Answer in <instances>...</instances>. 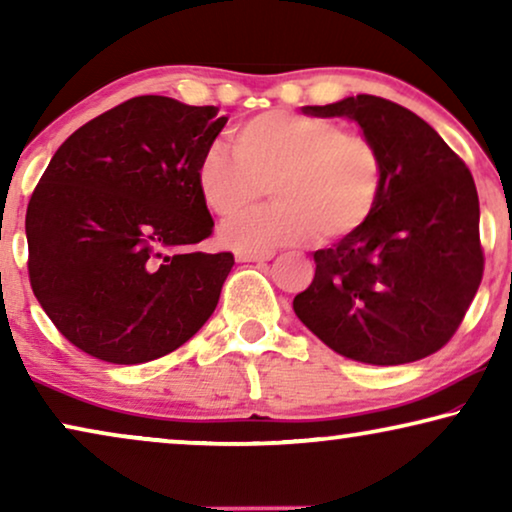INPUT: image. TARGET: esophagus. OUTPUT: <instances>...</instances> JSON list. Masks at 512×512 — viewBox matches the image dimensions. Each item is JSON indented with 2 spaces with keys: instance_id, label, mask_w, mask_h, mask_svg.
Listing matches in <instances>:
<instances>
[{
  "instance_id": "esophagus-1",
  "label": "esophagus",
  "mask_w": 512,
  "mask_h": 512,
  "mask_svg": "<svg viewBox=\"0 0 512 512\" xmlns=\"http://www.w3.org/2000/svg\"><path fill=\"white\" fill-rule=\"evenodd\" d=\"M275 256L270 251V254H237V263H263V261H270V258Z\"/></svg>"
}]
</instances>
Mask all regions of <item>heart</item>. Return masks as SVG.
Segmentation results:
<instances>
[{"label": "heart", "mask_w": 512, "mask_h": 512, "mask_svg": "<svg viewBox=\"0 0 512 512\" xmlns=\"http://www.w3.org/2000/svg\"><path fill=\"white\" fill-rule=\"evenodd\" d=\"M230 137L233 153L212 144L195 170L202 205L212 214H233L219 228L223 247L270 254L317 233L326 242L345 240L380 207L382 153L368 135L340 121L268 111L237 125ZM268 185L276 205L247 210Z\"/></svg>", "instance_id": "heart-1"}]
</instances>
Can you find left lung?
Instances as JSON below:
<instances>
[{"label": "left lung", "mask_w": 512, "mask_h": 512, "mask_svg": "<svg viewBox=\"0 0 512 512\" xmlns=\"http://www.w3.org/2000/svg\"><path fill=\"white\" fill-rule=\"evenodd\" d=\"M303 114L359 125L382 153L384 193L366 228L314 251V279L293 312L333 352L370 366L438 352L485 268L471 172L429 123L384 97H345Z\"/></svg>", "instance_id": "left-lung-1"}]
</instances>
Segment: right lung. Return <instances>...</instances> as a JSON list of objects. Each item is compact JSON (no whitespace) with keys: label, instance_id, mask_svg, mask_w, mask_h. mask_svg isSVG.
Returning a JSON list of instances; mask_svg holds the SVG:
<instances>
[{"label":"right lung","instance_id":"1","mask_svg":"<svg viewBox=\"0 0 512 512\" xmlns=\"http://www.w3.org/2000/svg\"><path fill=\"white\" fill-rule=\"evenodd\" d=\"M226 116L142 95L55 151L25 216L30 284L55 328L95 359L135 366L205 326L235 258L212 235L195 170Z\"/></svg>","mask_w":512,"mask_h":512}]
</instances>
